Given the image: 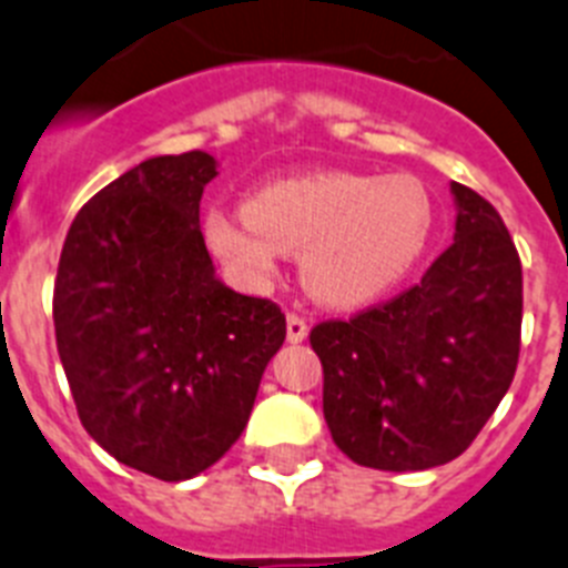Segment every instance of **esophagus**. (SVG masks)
Returning <instances> with one entry per match:
<instances>
[{"label":"esophagus","mask_w":568,"mask_h":568,"mask_svg":"<svg viewBox=\"0 0 568 568\" xmlns=\"http://www.w3.org/2000/svg\"><path fill=\"white\" fill-rule=\"evenodd\" d=\"M285 337H288L291 345L303 343L308 337V323L300 314H288V320H285Z\"/></svg>","instance_id":"esophagus-1"}]
</instances>
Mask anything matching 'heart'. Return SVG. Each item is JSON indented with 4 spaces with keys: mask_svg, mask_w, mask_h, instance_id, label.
<instances>
[{
    "mask_svg": "<svg viewBox=\"0 0 568 568\" xmlns=\"http://www.w3.org/2000/svg\"><path fill=\"white\" fill-rule=\"evenodd\" d=\"M437 231V205L412 174L320 171L277 180L248 196L245 211L211 209L205 240L248 283L277 274L300 251L312 297L363 305L383 297L423 263Z\"/></svg>",
    "mask_w": 568,
    "mask_h": 568,
    "instance_id": "obj_1",
    "label": "heart"
}]
</instances>
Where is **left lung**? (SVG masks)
I'll return each mask as SVG.
<instances>
[{"label":"left lung","mask_w":568,"mask_h":568,"mask_svg":"<svg viewBox=\"0 0 568 568\" xmlns=\"http://www.w3.org/2000/svg\"><path fill=\"white\" fill-rule=\"evenodd\" d=\"M455 243L414 288L348 323H320L323 414L339 452L379 471L455 460L509 392L523 268L500 214L452 182Z\"/></svg>","instance_id":"left-lung-1"}]
</instances>
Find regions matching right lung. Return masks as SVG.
Returning <instances> with one entry per match:
<instances>
[{"label":"right lung","instance_id":"add662e5","mask_svg":"<svg viewBox=\"0 0 568 568\" xmlns=\"http://www.w3.org/2000/svg\"><path fill=\"white\" fill-rule=\"evenodd\" d=\"M205 151L148 156L93 196L62 245L53 325L79 420L113 460L191 480L236 443L285 339L271 300L216 277L200 229Z\"/></svg>","mask_w":568,"mask_h":568}]
</instances>
